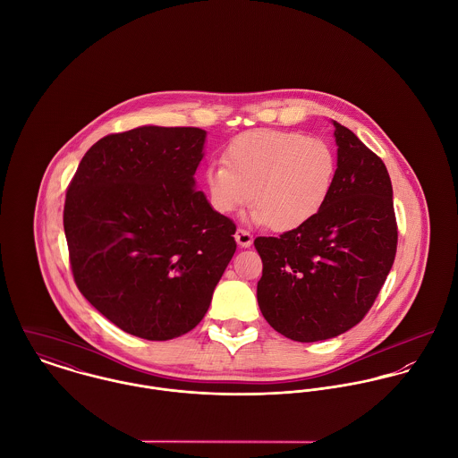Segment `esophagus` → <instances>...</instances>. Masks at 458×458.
<instances>
[{
  "label": "esophagus",
  "instance_id": "1",
  "mask_svg": "<svg viewBox=\"0 0 458 458\" xmlns=\"http://www.w3.org/2000/svg\"><path fill=\"white\" fill-rule=\"evenodd\" d=\"M234 240H236V243H238L240 247L249 249V247L252 245V242H254V236H252L249 231H245V229H238L236 234H234Z\"/></svg>",
  "mask_w": 458,
  "mask_h": 458
}]
</instances>
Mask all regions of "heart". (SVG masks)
Masks as SVG:
<instances>
[{"instance_id":"obj_1","label":"heart","mask_w":458,"mask_h":458,"mask_svg":"<svg viewBox=\"0 0 458 458\" xmlns=\"http://www.w3.org/2000/svg\"><path fill=\"white\" fill-rule=\"evenodd\" d=\"M335 180L336 157L327 142L275 129L236 135L224 151V164L204 171L208 200L216 213L231 215L252 199L250 220L278 233L312 220Z\"/></svg>"}]
</instances>
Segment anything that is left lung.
Here are the masks:
<instances>
[{
	"instance_id": "obj_1",
	"label": "left lung",
	"mask_w": 458,
	"mask_h": 458,
	"mask_svg": "<svg viewBox=\"0 0 458 458\" xmlns=\"http://www.w3.org/2000/svg\"><path fill=\"white\" fill-rule=\"evenodd\" d=\"M336 180L323 209L278 238H256L258 301L269 327L318 342L356 327L374 305L396 254L393 189L385 162L333 122Z\"/></svg>"
}]
</instances>
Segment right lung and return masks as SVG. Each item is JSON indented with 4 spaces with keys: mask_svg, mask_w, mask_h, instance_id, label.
<instances>
[{
    "mask_svg": "<svg viewBox=\"0 0 458 458\" xmlns=\"http://www.w3.org/2000/svg\"><path fill=\"white\" fill-rule=\"evenodd\" d=\"M206 131L144 125L82 157L64 227L73 280L113 325L171 340L200 323L236 252V225L196 189Z\"/></svg>",
    "mask_w": 458,
    "mask_h": 458,
    "instance_id": "1",
    "label": "right lung"
}]
</instances>
